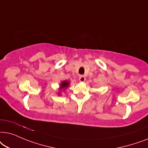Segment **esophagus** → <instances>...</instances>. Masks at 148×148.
I'll use <instances>...</instances> for the list:
<instances>
[{"label":"esophagus","instance_id":"34e87169","mask_svg":"<svg viewBox=\"0 0 148 148\" xmlns=\"http://www.w3.org/2000/svg\"><path fill=\"white\" fill-rule=\"evenodd\" d=\"M79 80L80 82H84L86 80V77L84 76H80L79 77Z\"/></svg>","mask_w":148,"mask_h":148}]
</instances>
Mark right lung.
Masks as SVG:
<instances>
[{
  "instance_id": "1",
  "label": "right lung",
  "mask_w": 148,
  "mask_h": 148,
  "mask_svg": "<svg viewBox=\"0 0 148 148\" xmlns=\"http://www.w3.org/2000/svg\"><path fill=\"white\" fill-rule=\"evenodd\" d=\"M68 85H69V82H68V81H64L61 84L60 86H61V88H66Z\"/></svg>"
}]
</instances>
